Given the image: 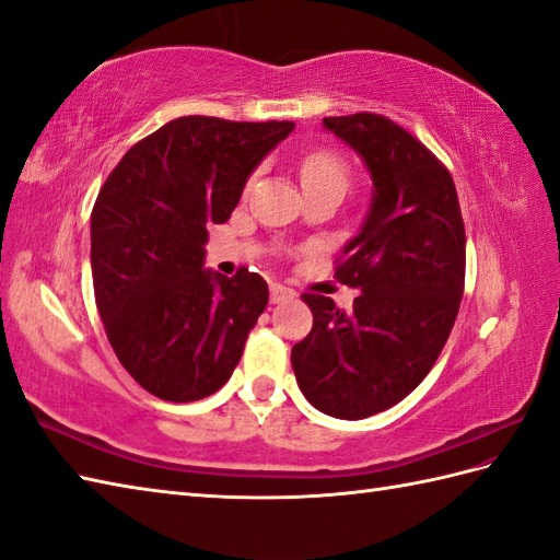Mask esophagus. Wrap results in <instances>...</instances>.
<instances>
[{"instance_id":"34e87169","label":"esophagus","mask_w":560,"mask_h":560,"mask_svg":"<svg viewBox=\"0 0 560 560\" xmlns=\"http://www.w3.org/2000/svg\"><path fill=\"white\" fill-rule=\"evenodd\" d=\"M295 299V291L289 287H281V283H271V303H287Z\"/></svg>"}]
</instances>
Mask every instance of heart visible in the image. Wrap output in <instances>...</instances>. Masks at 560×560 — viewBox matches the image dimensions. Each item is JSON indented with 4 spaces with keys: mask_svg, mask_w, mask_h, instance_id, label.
I'll return each mask as SVG.
<instances>
[{
    "mask_svg": "<svg viewBox=\"0 0 560 560\" xmlns=\"http://www.w3.org/2000/svg\"><path fill=\"white\" fill-rule=\"evenodd\" d=\"M299 175L303 189H319V187H337L347 192L351 183V165L341 156L337 149H313L301 159Z\"/></svg>",
    "mask_w": 560,
    "mask_h": 560,
    "instance_id": "1",
    "label": "heart"
}]
</instances>
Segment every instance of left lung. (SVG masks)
<instances>
[{
    "instance_id": "1",
    "label": "left lung",
    "mask_w": 560,
    "mask_h": 560,
    "mask_svg": "<svg viewBox=\"0 0 560 560\" xmlns=\"http://www.w3.org/2000/svg\"><path fill=\"white\" fill-rule=\"evenodd\" d=\"M323 122L373 177L371 211L335 267L361 293L351 311L301 295L313 329L291 365L315 409L355 421L395 407L431 373L459 313L467 235L450 171L411 132L377 113Z\"/></svg>"
}]
</instances>
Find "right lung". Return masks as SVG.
<instances>
[{"label":"right lung","instance_id":"obj_1","mask_svg":"<svg viewBox=\"0 0 560 560\" xmlns=\"http://www.w3.org/2000/svg\"><path fill=\"white\" fill-rule=\"evenodd\" d=\"M293 122L187 115L129 149L91 211L93 291L117 361L165 401L225 385L269 301L267 281L205 269L207 225L223 223L247 175Z\"/></svg>","mask_w":560,"mask_h":560}]
</instances>
